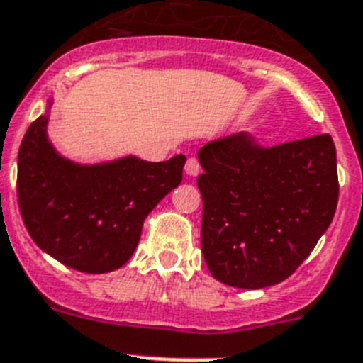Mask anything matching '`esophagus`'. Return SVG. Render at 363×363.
I'll list each match as a JSON object with an SVG mask.
<instances>
[{"mask_svg":"<svg viewBox=\"0 0 363 363\" xmlns=\"http://www.w3.org/2000/svg\"><path fill=\"white\" fill-rule=\"evenodd\" d=\"M185 174L191 176V178L200 174V163H198L196 157H189L187 163H185Z\"/></svg>","mask_w":363,"mask_h":363,"instance_id":"1","label":"esophagus"}]
</instances>
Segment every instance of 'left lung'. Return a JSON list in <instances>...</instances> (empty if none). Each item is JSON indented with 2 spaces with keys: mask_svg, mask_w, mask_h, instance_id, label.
Listing matches in <instances>:
<instances>
[{
  "mask_svg": "<svg viewBox=\"0 0 363 363\" xmlns=\"http://www.w3.org/2000/svg\"><path fill=\"white\" fill-rule=\"evenodd\" d=\"M202 253L220 283L274 286L311 255L337 203L329 134L262 148L246 132L203 145Z\"/></svg>",
  "mask_w": 363,
  "mask_h": 363,
  "instance_id": "left-lung-1",
  "label": "left lung"
}]
</instances>
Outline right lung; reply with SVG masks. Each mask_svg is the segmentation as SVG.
I'll use <instances>...</instances> for the list:
<instances>
[{"instance_id": "right-lung-1", "label": "right lung", "mask_w": 363, "mask_h": 363, "mask_svg": "<svg viewBox=\"0 0 363 363\" xmlns=\"http://www.w3.org/2000/svg\"><path fill=\"white\" fill-rule=\"evenodd\" d=\"M51 106L49 99L18 152L21 218L30 238L52 259L84 274H108L128 262L148 213L182 184L187 157L75 163L49 141Z\"/></svg>"}]
</instances>
